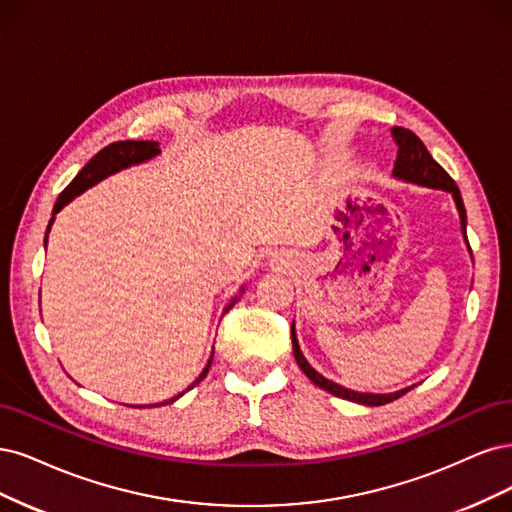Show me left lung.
<instances>
[{
	"label": "left lung",
	"mask_w": 512,
	"mask_h": 512,
	"mask_svg": "<svg viewBox=\"0 0 512 512\" xmlns=\"http://www.w3.org/2000/svg\"><path fill=\"white\" fill-rule=\"evenodd\" d=\"M391 138H393L395 144H398V157H395V163H393V174L398 178L410 180V183L425 185V187H432V189H442V191H451L453 200L457 204V210H459L461 229H464V238L468 242V236H466V208H464V200H461L455 180L447 172H444V168L430 155V151H427L425 144L415 134H412L410 129L393 127ZM291 342H293L295 361H298V366L302 368V372L317 387L336 395V398L357 402V404H364V406H383V404H389L393 400L402 398V395L410 389L408 387V389L395 391V393H357V391H351V389H344V387H340L332 381H327L325 376H321L315 368L308 364L306 357L300 351V344H298V338H295L293 325H291Z\"/></svg>",
	"instance_id": "left-lung-1"
}]
</instances>
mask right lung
Instances as JSON below:
<instances>
[{
    "mask_svg": "<svg viewBox=\"0 0 512 512\" xmlns=\"http://www.w3.org/2000/svg\"><path fill=\"white\" fill-rule=\"evenodd\" d=\"M157 153H159V146H157V142H153V140H121V142H112V144L104 146L102 151L97 153V155L87 163V166L78 172V176L72 180V183L61 191V195L57 197V204H55V208H53V214H57L65 204L72 202L78 193L89 189V187L95 185V183H100L102 178H106V176H110V174H114V172H119V170H123V168L134 166V163H142V161H146V159H151V157H155ZM51 223H53V219H51ZM51 223H48V229H51ZM48 229H46V234H48ZM232 306H234V302L227 306V310L232 308ZM212 353H214V351H212ZM210 364H212V355H210V359H208V364H206L204 372H202L200 376H197V381H195L189 389H193V387H195L197 383H200L202 378L208 374ZM180 395H183V393H180ZM180 395H176V398H180ZM176 398H172L170 402H174ZM170 402H161V404H170Z\"/></svg>",
    "mask_w": 512,
    "mask_h": 512,
    "instance_id": "1",
    "label": "right lung"
}]
</instances>
